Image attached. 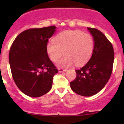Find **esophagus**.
<instances>
[{
	"instance_id": "esophagus-1",
	"label": "esophagus",
	"mask_w": 124,
	"mask_h": 124,
	"mask_svg": "<svg viewBox=\"0 0 124 124\" xmlns=\"http://www.w3.org/2000/svg\"><path fill=\"white\" fill-rule=\"evenodd\" d=\"M59 72H65V71H67V70L66 69H62V68H59V69L58 70Z\"/></svg>"
}]
</instances>
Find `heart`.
<instances>
[{
	"mask_svg": "<svg viewBox=\"0 0 124 124\" xmlns=\"http://www.w3.org/2000/svg\"><path fill=\"white\" fill-rule=\"evenodd\" d=\"M94 48V40L91 34L81 31H67L57 34L47 43L46 50L50 60L56 62L64 53L65 56L57 63L60 68L74 63L81 66L88 61Z\"/></svg>",
	"mask_w": 124,
	"mask_h": 124,
	"instance_id": "heart-1",
	"label": "heart"
}]
</instances>
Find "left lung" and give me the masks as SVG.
Wrapping results in <instances>:
<instances>
[{
    "label": "left lung",
    "instance_id": "8db88e82",
    "mask_svg": "<svg viewBox=\"0 0 124 124\" xmlns=\"http://www.w3.org/2000/svg\"><path fill=\"white\" fill-rule=\"evenodd\" d=\"M94 40V48L89 61L78 70L76 79L70 83L72 91L85 97L97 94L104 87L112 72L114 51L106 36L94 28L87 27Z\"/></svg>",
    "mask_w": 124,
    "mask_h": 124
}]
</instances>
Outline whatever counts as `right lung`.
I'll return each instance as SVG.
<instances>
[{
  "label": "right lung",
  "instance_id": "add662e5",
  "mask_svg": "<svg viewBox=\"0 0 124 124\" xmlns=\"http://www.w3.org/2000/svg\"><path fill=\"white\" fill-rule=\"evenodd\" d=\"M56 29L52 26L26 30L16 37L10 48L9 62L13 79L29 97H39L49 92L53 76L58 72L46 50Z\"/></svg>",
  "mask_w": 124,
  "mask_h": 124
}]
</instances>
